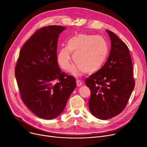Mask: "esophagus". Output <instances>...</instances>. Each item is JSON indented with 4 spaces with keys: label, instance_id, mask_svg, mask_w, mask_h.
I'll use <instances>...</instances> for the list:
<instances>
[{
    "label": "esophagus",
    "instance_id": "34e87169",
    "mask_svg": "<svg viewBox=\"0 0 147 147\" xmlns=\"http://www.w3.org/2000/svg\"><path fill=\"white\" fill-rule=\"evenodd\" d=\"M76 83H77V86H78V87L81 86L82 85V84H83L82 81H80L79 80H76Z\"/></svg>",
    "mask_w": 147,
    "mask_h": 147
}]
</instances>
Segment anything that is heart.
Returning a JSON list of instances; mask_svg holds the SVG:
<instances>
[{
	"instance_id": "b5f03b06",
	"label": "heart",
	"mask_w": 147,
	"mask_h": 147,
	"mask_svg": "<svg viewBox=\"0 0 147 147\" xmlns=\"http://www.w3.org/2000/svg\"><path fill=\"white\" fill-rule=\"evenodd\" d=\"M76 63L72 73L78 76L85 72L92 74L98 71L109 56V46L102 36L80 33L69 38L67 46L61 47L57 59L59 65L66 71L71 65V56Z\"/></svg>"
}]
</instances>
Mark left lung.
Masks as SVG:
<instances>
[{"instance_id": "1", "label": "left lung", "mask_w": 147, "mask_h": 147, "mask_svg": "<svg viewBox=\"0 0 147 147\" xmlns=\"http://www.w3.org/2000/svg\"><path fill=\"white\" fill-rule=\"evenodd\" d=\"M110 55L104 66L85 81L90 90L89 107L99 119L119 114L126 107L135 87L133 65L127 45L110 30Z\"/></svg>"}]
</instances>
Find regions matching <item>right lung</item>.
<instances>
[{
    "label": "right lung",
    "mask_w": 147,
    "mask_h": 147,
    "mask_svg": "<svg viewBox=\"0 0 147 147\" xmlns=\"http://www.w3.org/2000/svg\"><path fill=\"white\" fill-rule=\"evenodd\" d=\"M65 29L54 25L37 30L23 45L15 68L22 101L43 119L61 114L76 87L75 78L61 72L57 61L58 39Z\"/></svg>",
    "instance_id": "add662e5"
}]
</instances>
